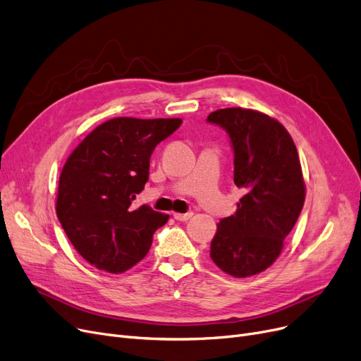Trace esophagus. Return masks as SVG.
Wrapping results in <instances>:
<instances>
[{
  "mask_svg": "<svg viewBox=\"0 0 361 361\" xmlns=\"http://www.w3.org/2000/svg\"><path fill=\"white\" fill-rule=\"evenodd\" d=\"M193 216L192 212H187V214H174V218L177 219V221H189V219Z\"/></svg>",
  "mask_w": 361,
  "mask_h": 361,
  "instance_id": "1",
  "label": "esophagus"
}]
</instances>
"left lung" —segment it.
Returning a JSON list of instances; mask_svg holds the SVG:
<instances>
[{"label": "left lung", "instance_id": "obj_1", "mask_svg": "<svg viewBox=\"0 0 361 361\" xmlns=\"http://www.w3.org/2000/svg\"><path fill=\"white\" fill-rule=\"evenodd\" d=\"M234 150V184L246 193L238 209L216 224L211 258L233 277L267 270L279 258L305 200L296 146L277 119L252 109L227 107L209 114Z\"/></svg>", "mask_w": 361, "mask_h": 361}]
</instances>
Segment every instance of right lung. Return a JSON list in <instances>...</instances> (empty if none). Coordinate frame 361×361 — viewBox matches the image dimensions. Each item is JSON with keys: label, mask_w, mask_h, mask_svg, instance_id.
Instances as JSON below:
<instances>
[{"label": "right lung", "mask_w": 361, "mask_h": 361, "mask_svg": "<svg viewBox=\"0 0 361 361\" xmlns=\"http://www.w3.org/2000/svg\"><path fill=\"white\" fill-rule=\"evenodd\" d=\"M180 118L121 116L94 128L60 172L57 218L80 255L99 270L123 273L142 261L169 215L131 205L149 180L150 156Z\"/></svg>", "instance_id": "obj_1"}]
</instances>
